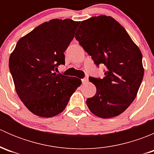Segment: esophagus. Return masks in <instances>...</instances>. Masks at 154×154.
I'll list each match as a JSON object with an SVG mask.
<instances>
[{
  "mask_svg": "<svg viewBox=\"0 0 154 154\" xmlns=\"http://www.w3.org/2000/svg\"><path fill=\"white\" fill-rule=\"evenodd\" d=\"M88 82V77H85V78L82 79V83H86Z\"/></svg>",
  "mask_w": 154,
  "mask_h": 154,
  "instance_id": "1",
  "label": "esophagus"
}]
</instances>
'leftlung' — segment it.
<instances>
[{"instance_id": "8db88e82", "label": "left lung", "mask_w": 154, "mask_h": 154, "mask_svg": "<svg viewBox=\"0 0 154 154\" xmlns=\"http://www.w3.org/2000/svg\"><path fill=\"white\" fill-rule=\"evenodd\" d=\"M75 38L96 66L106 67L103 79L88 78L97 89L86 100L88 109L102 119L119 116L136 98L143 79L140 49L116 20L106 15L82 21Z\"/></svg>"}]
</instances>
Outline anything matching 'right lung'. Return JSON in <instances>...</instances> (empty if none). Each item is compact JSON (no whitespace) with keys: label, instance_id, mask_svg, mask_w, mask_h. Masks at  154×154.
<instances>
[{"label":"right lung","instance_id":"right-lung-1","mask_svg":"<svg viewBox=\"0 0 154 154\" xmlns=\"http://www.w3.org/2000/svg\"><path fill=\"white\" fill-rule=\"evenodd\" d=\"M80 23L68 18L43 23L20 38L10 54L15 91L35 116L51 118L61 113L81 85L80 79L55 72L65 65L64 52Z\"/></svg>","mask_w":154,"mask_h":154}]
</instances>
